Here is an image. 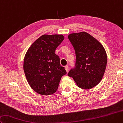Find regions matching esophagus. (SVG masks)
Returning <instances> with one entry per match:
<instances>
[{"instance_id": "34e87169", "label": "esophagus", "mask_w": 123, "mask_h": 123, "mask_svg": "<svg viewBox=\"0 0 123 123\" xmlns=\"http://www.w3.org/2000/svg\"><path fill=\"white\" fill-rule=\"evenodd\" d=\"M65 69H66V71L67 72H68V70H69V67L68 66H65Z\"/></svg>"}]
</instances>
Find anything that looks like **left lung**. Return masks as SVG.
<instances>
[{
  "instance_id": "left-lung-1",
  "label": "left lung",
  "mask_w": 123,
  "mask_h": 123,
  "mask_svg": "<svg viewBox=\"0 0 123 123\" xmlns=\"http://www.w3.org/2000/svg\"><path fill=\"white\" fill-rule=\"evenodd\" d=\"M68 39L75 51L76 62L68 75L80 88H92L104 75L107 63L105 50L99 42L85 32L70 34Z\"/></svg>"
}]
</instances>
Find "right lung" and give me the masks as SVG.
Returning <instances> with one entry per match:
<instances>
[{
  "label": "right lung",
  "mask_w": 123,
  "mask_h": 123,
  "mask_svg": "<svg viewBox=\"0 0 123 123\" xmlns=\"http://www.w3.org/2000/svg\"><path fill=\"white\" fill-rule=\"evenodd\" d=\"M64 40L62 35L40 37L33 43L24 58V70L29 84L35 92L50 95L58 89L61 77L67 74L60 63L55 49Z\"/></svg>",
  "instance_id": "add662e5"
}]
</instances>
